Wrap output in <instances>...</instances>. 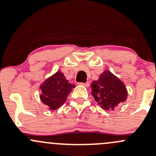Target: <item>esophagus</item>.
<instances>
[{"instance_id":"34e87169","label":"esophagus","mask_w":156,"mask_h":156,"mask_svg":"<svg viewBox=\"0 0 156 156\" xmlns=\"http://www.w3.org/2000/svg\"><path fill=\"white\" fill-rule=\"evenodd\" d=\"M80 84H81V85L84 86V87H89V85H90V83L89 82H86V83H79Z\"/></svg>"}]
</instances>
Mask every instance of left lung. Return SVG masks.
I'll return each mask as SVG.
<instances>
[{"instance_id": "8db88e82", "label": "left lung", "mask_w": 156, "mask_h": 156, "mask_svg": "<svg viewBox=\"0 0 156 156\" xmlns=\"http://www.w3.org/2000/svg\"><path fill=\"white\" fill-rule=\"evenodd\" d=\"M90 87L95 101L104 110H113L127 98L124 84L109 71H104L98 81L92 82Z\"/></svg>"}]
</instances>
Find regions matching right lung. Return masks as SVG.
<instances>
[{
  "label": "right lung",
  "mask_w": 156,
  "mask_h": 156,
  "mask_svg": "<svg viewBox=\"0 0 156 156\" xmlns=\"http://www.w3.org/2000/svg\"><path fill=\"white\" fill-rule=\"evenodd\" d=\"M75 86L65 78L60 71L47 78L40 88L42 90L40 99L50 110H55L63 105L68 96Z\"/></svg>",
  "instance_id": "1"
}]
</instances>
